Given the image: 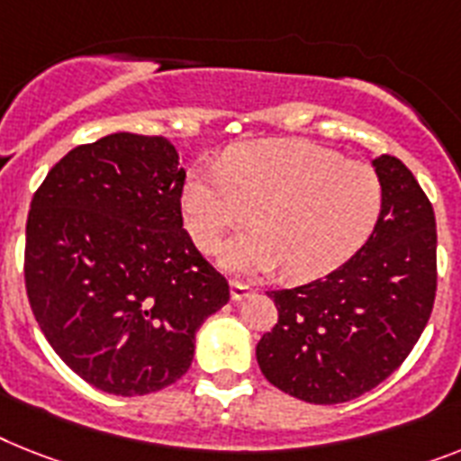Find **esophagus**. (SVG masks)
Here are the masks:
<instances>
[{"label":"esophagus","instance_id":"34e87169","mask_svg":"<svg viewBox=\"0 0 461 461\" xmlns=\"http://www.w3.org/2000/svg\"><path fill=\"white\" fill-rule=\"evenodd\" d=\"M252 294V287L245 283H240V280H233L230 283V299L233 302H242V299H247V296Z\"/></svg>","mask_w":461,"mask_h":461}]
</instances>
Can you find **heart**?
Listing matches in <instances>:
<instances>
[{
    "mask_svg": "<svg viewBox=\"0 0 461 461\" xmlns=\"http://www.w3.org/2000/svg\"><path fill=\"white\" fill-rule=\"evenodd\" d=\"M181 207L203 252H216L252 214L254 228L223 247L228 271L285 266V276L311 280L334 271L370 240L384 188L365 162L303 140H261L230 150L219 169L193 171Z\"/></svg>",
    "mask_w": 461,
    "mask_h": 461,
    "instance_id": "1",
    "label": "heart"
}]
</instances>
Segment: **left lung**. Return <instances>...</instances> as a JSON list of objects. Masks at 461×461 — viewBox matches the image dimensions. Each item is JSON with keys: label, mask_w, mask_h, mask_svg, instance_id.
<instances>
[{"label": "left lung", "mask_w": 461, "mask_h": 461, "mask_svg": "<svg viewBox=\"0 0 461 461\" xmlns=\"http://www.w3.org/2000/svg\"><path fill=\"white\" fill-rule=\"evenodd\" d=\"M384 188L370 240L330 276L268 292L277 322L257 344L273 386L337 405L382 384L408 358L436 299V216L412 171L393 155L372 159Z\"/></svg>", "instance_id": "obj_1"}]
</instances>
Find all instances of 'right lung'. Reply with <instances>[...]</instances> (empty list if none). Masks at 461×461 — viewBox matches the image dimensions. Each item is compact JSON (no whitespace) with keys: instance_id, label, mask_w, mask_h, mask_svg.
<instances>
[{"instance_id":"add662e5","label":"right lung","mask_w":461,"mask_h":461,"mask_svg":"<svg viewBox=\"0 0 461 461\" xmlns=\"http://www.w3.org/2000/svg\"><path fill=\"white\" fill-rule=\"evenodd\" d=\"M184 184L165 136L120 131L72 148L30 204V308L60 360L105 393L181 379L195 332L230 299L185 233Z\"/></svg>"}]
</instances>
